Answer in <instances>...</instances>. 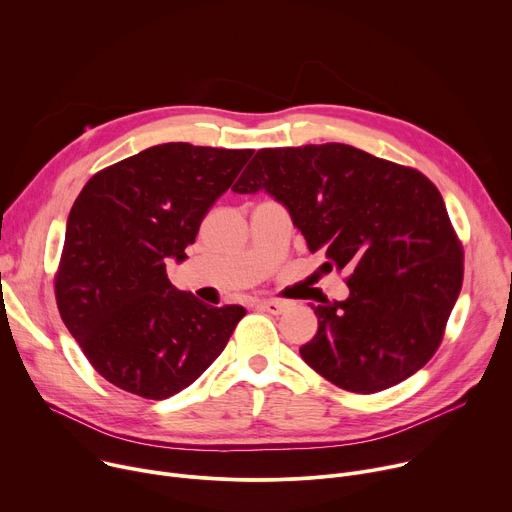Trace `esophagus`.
<instances>
[{
    "label": "esophagus",
    "mask_w": 512,
    "mask_h": 512,
    "mask_svg": "<svg viewBox=\"0 0 512 512\" xmlns=\"http://www.w3.org/2000/svg\"><path fill=\"white\" fill-rule=\"evenodd\" d=\"M258 307H260V309H264V311H268L270 315H280V313H285V311L289 309V305H287V303L274 301V299H264V301H260V303H258Z\"/></svg>",
    "instance_id": "1"
}]
</instances>
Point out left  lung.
Wrapping results in <instances>:
<instances>
[{"instance_id":"left-lung-1","label":"left lung","mask_w":512,"mask_h":512,"mask_svg":"<svg viewBox=\"0 0 512 512\" xmlns=\"http://www.w3.org/2000/svg\"><path fill=\"white\" fill-rule=\"evenodd\" d=\"M285 207L321 270L350 272L346 301L317 305L299 352L323 378L360 394L421 370L435 354L464 278L443 197L419 170L327 142L262 148L232 187Z\"/></svg>"}]
</instances>
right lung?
I'll return each instance as SVG.
<instances>
[{"label": "right lung", "instance_id": "add662e5", "mask_svg": "<svg viewBox=\"0 0 512 512\" xmlns=\"http://www.w3.org/2000/svg\"><path fill=\"white\" fill-rule=\"evenodd\" d=\"M254 150L168 142L103 168L69 219L56 303L91 366L122 390L162 401L223 352L240 305L211 307L170 285L199 225Z\"/></svg>", "mask_w": 512, "mask_h": 512}]
</instances>
